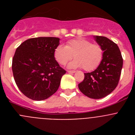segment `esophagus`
<instances>
[{
  "label": "esophagus",
  "mask_w": 135,
  "mask_h": 135,
  "mask_svg": "<svg viewBox=\"0 0 135 135\" xmlns=\"http://www.w3.org/2000/svg\"><path fill=\"white\" fill-rule=\"evenodd\" d=\"M68 72L70 74H74L76 72V71H75V70H68Z\"/></svg>",
  "instance_id": "obj_1"
}]
</instances>
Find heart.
<instances>
[{
	"label": "heart",
	"instance_id": "b5f03b06",
	"mask_svg": "<svg viewBox=\"0 0 135 135\" xmlns=\"http://www.w3.org/2000/svg\"><path fill=\"white\" fill-rule=\"evenodd\" d=\"M70 63L71 68H80L85 71L97 68L103 59V51L99 45L92 43L84 38H75L68 41L65 46L59 45L54 51V57L59 64L64 65L73 58Z\"/></svg>",
	"mask_w": 135,
	"mask_h": 135
}]
</instances>
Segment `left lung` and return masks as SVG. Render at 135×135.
Masks as SVG:
<instances>
[{"mask_svg":"<svg viewBox=\"0 0 135 135\" xmlns=\"http://www.w3.org/2000/svg\"><path fill=\"white\" fill-rule=\"evenodd\" d=\"M103 51V59L95 71L84 73L78 84L80 90L89 98L101 99L110 94L118 84L123 59L118 46L105 36H95Z\"/></svg>","mask_w":135,"mask_h":135,"instance_id":"1","label":"left lung"}]
</instances>
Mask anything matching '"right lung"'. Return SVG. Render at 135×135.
I'll return each mask as SVG.
<instances>
[{
	"mask_svg": "<svg viewBox=\"0 0 135 135\" xmlns=\"http://www.w3.org/2000/svg\"><path fill=\"white\" fill-rule=\"evenodd\" d=\"M59 45L56 37L26 40L17 48L12 61L15 83L25 96L36 101L48 99L58 90L66 73L55 59Z\"/></svg>",
	"mask_w": 135,
	"mask_h": 135,
	"instance_id": "add662e5",
	"label": "right lung"
}]
</instances>
